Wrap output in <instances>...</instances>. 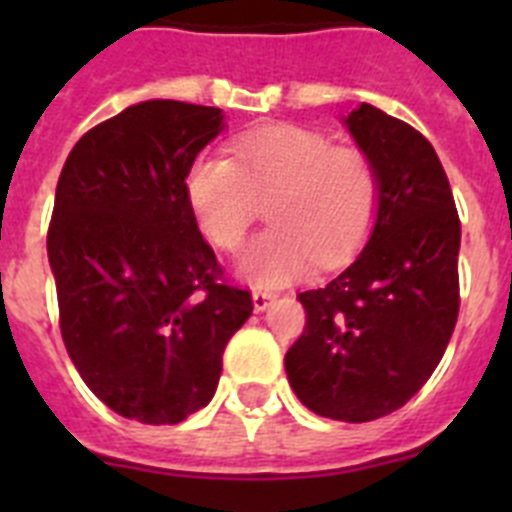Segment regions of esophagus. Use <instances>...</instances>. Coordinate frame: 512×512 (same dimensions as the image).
I'll list each match as a JSON object with an SVG mask.
<instances>
[{
	"instance_id": "1",
	"label": "esophagus",
	"mask_w": 512,
	"mask_h": 512,
	"mask_svg": "<svg viewBox=\"0 0 512 512\" xmlns=\"http://www.w3.org/2000/svg\"><path fill=\"white\" fill-rule=\"evenodd\" d=\"M251 300H253V310L264 312L266 307L274 302V295H271V292H261V289H256V292L251 295Z\"/></svg>"
}]
</instances>
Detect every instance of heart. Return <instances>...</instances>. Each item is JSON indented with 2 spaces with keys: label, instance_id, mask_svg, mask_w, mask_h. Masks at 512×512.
<instances>
[{
  "label": "heart",
  "instance_id": "b5f03b06",
  "mask_svg": "<svg viewBox=\"0 0 512 512\" xmlns=\"http://www.w3.org/2000/svg\"><path fill=\"white\" fill-rule=\"evenodd\" d=\"M235 158L202 156L187 174L194 220L223 251L241 246L266 202L271 228L248 241L238 274L256 287H284L315 259L338 266L361 246L379 207L372 161L356 148H333L323 133L271 125L241 135Z\"/></svg>",
  "mask_w": 512,
  "mask_h": 512
}]
</instances>
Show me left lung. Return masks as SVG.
<instances>
[{
	"label": "left lung",
	"mask_w": 512,
	"mask_h": 512,
	"mask_svg": "<svg viewBox=\"0 0 512 512\" xmlns=\"http://www.w3.org/2000/svg\"><path fill=\"white\" fill-rule=\"evenodd\" d=\"M379 179L369 241L325 287L300 292L305 333L284 369L305 408L366 423L428 382L459 315L461 225L436 151L372 104L343 117Z\"/></svg>",
	"instance_id": "left-lung-1"
}]
</instances>
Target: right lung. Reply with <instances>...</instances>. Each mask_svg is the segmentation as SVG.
I'll use <instances>...</instances> for the list:
<instances>
[{
  "instance_id": "add662e5",
  "label": "right lung",
  "mask_w": 512,
  "mask_h": 512,
  "mask_svg": "<svg viewBox=\"0 0 512 512\" xmlns=\"http://www.w3.org/2000/svg\"><path fill=\"white\" fill-rule=\"evenodd\" d=\"M223 130L217 107L148 99L89 130L63 164L48 228L61 336L122 418L174 425L205 408L251 318L187 197L194 158Z\"/></svg>"
}]
</instances>
